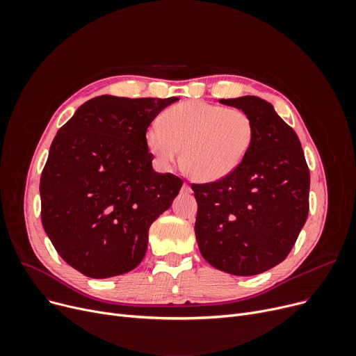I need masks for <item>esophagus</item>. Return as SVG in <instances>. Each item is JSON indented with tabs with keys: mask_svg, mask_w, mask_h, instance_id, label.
<instances>
[{
	"mask_svg": "<svg viewBox=\"0 0 356 356\" xmlns=\"http://www.w3.org/2000/svg\"><path fill=\"white\" fill-rule=\"evenodd\" d=\"M183 192H186V193H191L192 192V188H191V186L188 184V183H183Z\"/></svg>",
	"mask_w": 356,
	"mask_h": 356,
	"instance_id": "esophagus-1",
	"label": "esophagus"
}]
</instances>
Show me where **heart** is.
<instances>
[{"mask_svg": "<svg viewBox=\"0 0 356 356\" xmlns=\"http://www.w3.org/2000/svg\"><path fill=\"white\" fill-rule=\"evenodd\" d=\"M254 140V124L244 111L184 101L167 108L161 124L145 131V144L157 163L172 167L180 160L197 181H216L244 161Z\"/></svg>", "mask_w": 356, "mask_h": 356, "instance_id": "heart-1", "label": "heart"}]
</instances>
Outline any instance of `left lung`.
Instances as JSON below:
<instances>
[{
  "label": "left lung",
  "mask_w": 356,
  "mask_h": 356,
  "mask_svg": "<svg viewBox=\"0 0 356 356\" xmlns=\"http://www.w3.org/2000/svg\"><path fill=\"white\" fill-rule=\"evenodd\" d=\"M251 118L254 140L236 170L192 184L195 234L208 263L234 275H255L286 259L309 215L310 172L294 129L258 97L219 99Z\"/></svg>",
  "instance_id": "left-lung-1"
}]
</instances>
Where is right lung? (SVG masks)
Instances as JSON below:
<instances>
[{
    "label": "right lung",
    "mask_w": 356,
    "mask_h": 356,
    "mask_svg": "<svg viewBox=\"0 0 356 356\" xmlns=\"http://www.w3.org/2000/svg\"><path fill=\"white\" fill-rule=\"evenodd\" d=\"M179 98L86 101L58 131L40 179L42 223L66 263L90 278L134 270L149 225L183 180L153 170L145 131Z\"/></svg>",
    "instance_id": "obj_1"
}]
</instances>
